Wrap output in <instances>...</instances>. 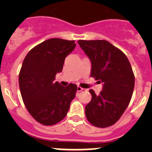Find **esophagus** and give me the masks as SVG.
Masks as SVG:
<instances>
[{
    "mask_svg": "<svg viewBox=\"0 0 152 152\" xmlns=\"http://www.w3.org/2000/svg\"><path fill=\"white\" fill-rule=\"evenodd\" d=\"M83 90H84V89L82 88L81 87H79V86H78V87H77V92H81V91H82Z\"/></svg>",
    "mask_w": 152,
    "mask_h": 152,
    "instance_id": "obj_1",
    "label": "esophagus"
}]
</instances>
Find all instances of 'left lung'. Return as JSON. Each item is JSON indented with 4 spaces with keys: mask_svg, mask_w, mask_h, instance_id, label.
<instances>
[{
    "mask_svg": "<svg viewBox=\"0 0 152 152\" xmlns=\"http://www.w3.org/2000/svg\"><path fill=\"white\" fill-rule=\"evenodd\" d=\"M91 62L90 76L102 82L99 95L90 90L92 99L85 107L87 120L105 128L115 124L129 106L134 87V76L125 54L106 40H79Z\"/></svg>",
    "mask_w": 152,
    "mask_h": 152,
    "instance_id": "8db88e82",
    "label": "left lung"
}]
</instances>
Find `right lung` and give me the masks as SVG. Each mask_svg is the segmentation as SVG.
I'll return each mask as SVG.
<instances>
[{
    "instance_id": "right-lung-1",
    "label": "right lung",
    "mask_w": 152,
    "mask_h": 152,
    "mask_svg": "<svg viewBox=\"0 0 152 152\" xmlns=\"http://www.w3.org/2000/svg\"><path fill=\"white\" fill-rule=\"evenodd\" d=\"M73 40L52 38L28 52L19 74L21 96L31 115L39 123L50 126L66 116L76 96L77 86L63 87L54 82L64 62L76 47Z\"/></svg>"
}]
</instances>
